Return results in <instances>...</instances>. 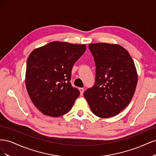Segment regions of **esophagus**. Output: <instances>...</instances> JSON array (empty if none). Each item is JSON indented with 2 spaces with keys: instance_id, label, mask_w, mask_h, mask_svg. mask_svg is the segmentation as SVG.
<instances>
[{
  "instance_id": "obj_1",
  "label": "esophagus",
  "mask_w": 156,
  "mask_h": 156,
  "mask_svg": "<svg viewBox=\"0 0 156 156\" xmlns=\"http://www.w3.org/2000/svg\"><path fill=\"white\" fill-rule=\"evenodd\" d=\"M79 91H80V93H81V94L82 95V94L84 92V88H79Z\"/></svg>"
}]
</instances>
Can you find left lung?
Listing matches in <instances>:
<instances>
[{
	"instance_id": "left-lung-1",
	"label": "left lung",
	"mask_w": 156,
	"mask_h": 156,
	"mask_svg": "<svg viewBox=\"0 0 156 156\" xmlns=\"http://www.w3.org/2000/svg\"><path fill=\"white\" fill-rule=\"evenodd\" d=\"M88 48L96 64V79L84 96L94 115L114 116L128 105L135 93L137 74L133 60L119 45L92 44Z\"/></svg>"
}]
</instances>
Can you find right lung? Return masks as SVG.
<instances>
[{
	"label": "right lung",
	"instance_id": "right-lung-1",
	"mask_svg": "<svg viewBox=\"0 0 156 156\" xmlns=\"http://www.w3.org/2000/svg\"><path fill=\"white\" fill-rule=\"evenodd\" d=\"M85 45L53 41L32 51L25 84L32 103L47 116L58 117L72 108L80 92L70 83L73 64Z\"/></svg>",
	"mask_w": 156,
	"mask_h": 156
}]
</instances>
